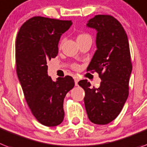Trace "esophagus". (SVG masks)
<instances>
[{"label":"esophagus","instance_id":"1","mask_svg":"<svg viewBox=\"0 0 147 147\" xmlns=\"http://www.w3.org/2000/svg\"><path fill=\"white\" fill-rule=\"evenodd\" d=\"M74 82H75V86H77L78 85L79 82V78L76 77V76H74Z\"/></svg>","mask_w":147,"mask_h":147}]
</instances>
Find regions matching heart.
Wrapping results in <instances>:
<instances>
[{
    "label": "heart",
    "instance_id": "1",
    "mask_svg": "<svg viewBox=\"0 0 147 147\" xmlns=\"http://www.w3.org/2000/svg\"><path fill=\"white\" fill-rule=\"evenodd\" d=\"M90 37V36H89L88 34L82 33V34H78L76 40H77V41H78V40H82V39L86 38V37ZM72 68L74 69V70H77V69L79 68V65H77V64H74V65H72Z\"/></svg>",
    "mask_w": 147,
    "mask_h": 147
}]
</instances>
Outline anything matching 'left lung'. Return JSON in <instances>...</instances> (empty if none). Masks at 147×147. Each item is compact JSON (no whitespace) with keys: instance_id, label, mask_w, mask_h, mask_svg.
<instances>
[{"instance_id":"1","label":"left lung","mask_w":147,"mask_h":147,"mask_svg":"<svg viewBox=\"0 0 147 147\" xmlns=\"http://www.w3.org/2000/svg\"><path fill=\"white\" fill-rule=\"evenodd\" d=\"M95 28L97 50L87 71H94L101 80L99 88L87 80L78 82L85 91L84 103L91 122L106 125L119 116L128 96L132 70L127 34L121 23L110 15H96L87 23Z\"/></svg>"}]
</instances>
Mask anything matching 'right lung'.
<instances>
[{"mask_svg":"<svg viewBox=\"0 0 147 147\" xmlns=\"http://www.w3.org/2000/svg\"><path fill=\"white\" fill-rule=\"evenodd\" d=\"M71 20L34 16L19 29L16 41V73L32 114L43 125L61 124L65 95L74 86L71 76L54 82L47 74V62L59 53V40Z\"/></svg>","mask_w":147,"mask_h":147,"instance_id":"obj_1","label":"right lung"}]
</instances>
